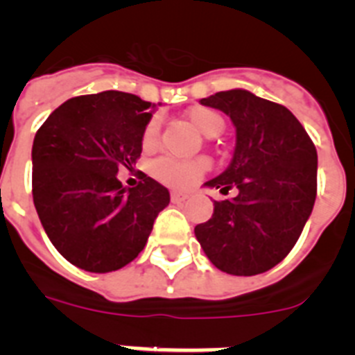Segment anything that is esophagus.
I'll use <instances>...</instances> for the list:
<instances>
[{
  "label": "esophagus",
  "instance_id": "esophagus-1",
  "mask_svg": "<svg viewBox=\"0 0 355 355\" xmlns=\"http://www.w3.org/2000/svg\"><path fill=\"white\" fill-rule=\"evenodd\" d=\"M188 193H183V192H172L171 193V200L172 202H175V205H178V202H184V200L188 199Z\"/></svg>",
  "mask_w": 355,
  "mask_h": 355
}]
</instances>
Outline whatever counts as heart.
Wrapping results in <instances>:
<instances>
[{
	"label": "heart",
	"mask_w": 355,
	"mask_h": 355,
	"mask_svg": "<svg viewBox=\"0 0 355 355\" xmlns=\"http://www.w3.org/2000/svg\"><path fill=\"white\" fill-rule=\"evenodd\" d=\"M187 117L205 137H215L224 130V117L218 112L206 108V106H193L187 112ZM158 135L159 121L155 117L147 122L146 130H144V147L155 146L158 142ZM206 168H208V163L205 159L158 158L150 165V174L165 184L187 188L192 187L200 175L205 174Z\"/></svg>",
	"instance_id": "b5f03b06"
}]
</instances>
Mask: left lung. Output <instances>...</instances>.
I'll return each instance as SVG.
<instances>
[{
    "label": "left lung",
    "instance_id": "8db88e82",
    "mask_svg": "<svg viewBox=\"0 0 355 355\" xmlns=\"http://www.w3.org/2000/svg\"><path fill=\"white\" fill-rule=\"evenodd\" d=\"M200 105L220 110L236 128L229 167L206 187L233 199L215 200L196 225L209 261L233 275H256L283 261L299 240L316 199V147L283 105L243 89L216 92Z\"/></svg>",
    "mask_w": 355,
    "mask_h": 355
}]
</instances>
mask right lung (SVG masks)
<instances>
[{"mask_svg":"<svg viewBox=\"0 0 355 355\" xmlns=\"http://www.w3.org/2000/svg\"><path fill=\"white\" fill-rule=\"evenodd\" d=\"M156 105L117 90L72 97L46 119L31 149V192L56 250L78 268L119 270L146 247L171 202L165 187L140 172L135 188L117 180L142 153Z\"/></svg>","mask_w":355,"mask_h":355,"instance_id":"obj_1","label":"right lung"}]
</instances>
